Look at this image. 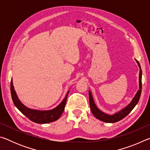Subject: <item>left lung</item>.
Masks as SVG:
<instances>
[{"mask_svg":"<svg viewBox=\"0 0 150 150\" xmlns=\"http://www.w3.org/2000/svg\"><path fill=\"white\" fill-rule=\"evenodd\" d=\"M136 61L137 63L138 64L139 69H140L139 70V89L136 94V95L134 97L133 100H132V102L129 104L126 108H124V109H122V110H121L120 111H119L118 112L116 113L113 115H106V114L104 113L103 112L100 110L99 109L96 107V106L95 104V102H94L93 100L92 94H91V91H89V92H88V95H89L90 108L93 115L95 116V117L96 118H97L101 121L105 122H108V123L116 122L120 121L122 120V119H123L124 117H126V116L128 115L132 110V109L135 107V106L137 105V103H138L139 98H140L141 93H142V74L140 65H139V63L138 61L137 60Z\"/></svg>","mask_w":150,"mask_h":150,"instance_id":"1","label":"left lung"}]
</instances>
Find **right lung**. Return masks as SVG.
Segmentation results:
<instances>
[{"label":"right lung","instance_id":"right-lung-1","mask_svg":"<svg viewBox=\"0 0 150 150\" xmlns=\"http://www.w3.org/2000/svg\"><path fill=\"white\" fill-rule=\"evenodd\" d=\"M11 92L12 100H13L14 105L16 106V108L18 109L24 115L26 116L28 118L30 119L31 121L34 122L38 124H46L52 122L57 120V119H59L60 118L61 115H62L63 112L65 109V106L66 104V101H67V95L68 94H69V91H68L65 98L56 108L50 110L44 111L33 110V109L28 108L20 102L16 95V92H15L14 91L12 79L11 80Z\"/></svg>","mask_w":150,"mask_h":150}]
</instances>
